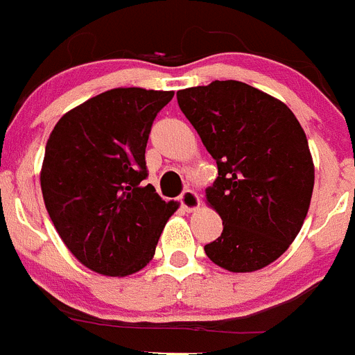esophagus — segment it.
I'll list each match as a JSON object with an SVG mask.
<instances>
[{
    "instance_id": "obj_1",
    "label": "esophagus",
    "mask_w": 355,
    "mask_h": 355,
    "mask_svg": "<svg viewBox=\"0 0 355 355\" xmlns=\"http://www.w3.org/2000/svg\"><path fill=\"white\" fill-rule=\"evenodd\" d=\"M180 202H181V207H183L187 212L197 211V209L200 207V198H198L197 191L193 190H184L183 193H181Z\"/></svg>"
}]
</instances>
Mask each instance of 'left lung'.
<instances>
[{"label":"left lung","mask_w":355,"mask_h":355,"mask_svg":"<svg viewBox=\"0 0 355 355\" xmlns=\"http://www.w3.org/2000/svg\"><path fill=\"white\" fill-rule=\"evenodd\" d=\"M178 103L218 164L205 204L221 216L223 234L205 254L228 272L265 268L293 244L312 200L302 125L282 101L235 80L180 90Z\"/></svg>","instance_id":"8db88e82"}]
</instances>
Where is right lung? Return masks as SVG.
Returning a JSON list of instances; mask_svg holds the SVG:
<instances>
[{
    "instance_id": "obj_1",
    "label": "right lung",
    "mask_w": 355,
    "mask_h": 355,
    "mask_svg": "<svg viewBox=\"0 0 355 355\" xmlns=\"http://www.w3.org/2000/svg\"><path fill=\"white\" fill-rule=\"evenodd\" d=\"M167 90L118 87L62 114L50 132L40 183L57 234L83 266L127 277L153 259L180 202L146 180V143Z\"/></svg>"
}]
</instances>
